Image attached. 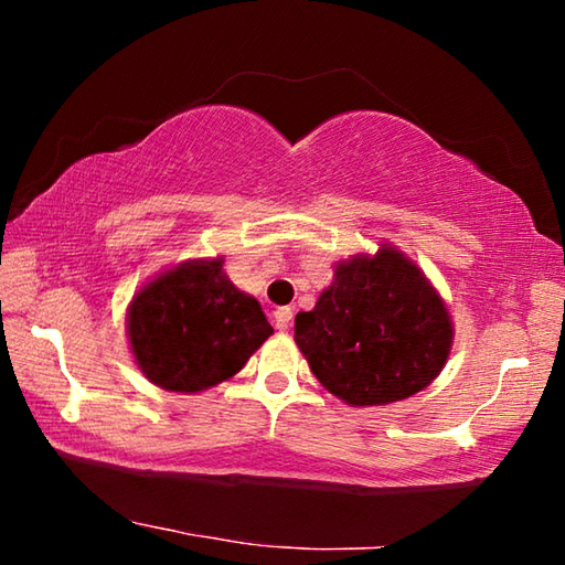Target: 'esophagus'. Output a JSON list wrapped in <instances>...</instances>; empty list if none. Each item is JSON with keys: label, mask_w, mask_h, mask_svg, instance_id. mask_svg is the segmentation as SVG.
I'll return each mask as SVG.
<instances>
[{"label": "esophagus", "mask_w": 565, "mask_h": 565, "mask_svg": "<svg viewBox=\"0 0 565 565\" xmlns=\"http://www.w3.org/2000/svg\"><path fill=\"white\" fill-rule=\"evenodd\" d=\"M291 319H294V311L289 309V306H279V309L274 311V321H276V329H279V331L289 329Z\"/></svg>", "instance_id": "34e87169"}]
</instances>
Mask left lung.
<instances>
[{"mask_svg": "<svg viewBox=\"0 0 565 565\" xmlns=\"http://www.w3.org/2000/svg\"><path fill=\"white\" fill-rule=\"evenodd\" d=\"M296 347L329 394L386 406L441 374L454 323L426 274L396 246L339 262L311 311L296 313Z\"/></svg>", "mask_w": 565, "mask_h": 565, "instance_id": "obj_1", "label": "left lung"}]
</instances>
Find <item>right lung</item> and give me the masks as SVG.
I'll return each mask as SVG.
<instances>
[{"label":"right lung","mask_w":565,"mask_h":565,"mask_svg":"<svg viewBox=\"0 0 565 565\" xmlns=\"http://www.w3.org/2000/svg\"><path fill=\"white\" fill-rule=\"evenodd\" d=\"M274 333L262 303L228 281L224 259H189L134 294L127 337L151 384L199 394L244 369Z\"/></svg>","instance_id":"add662e5"}]
</instances>
